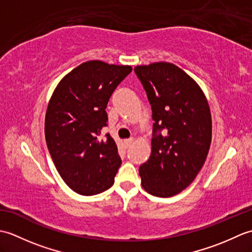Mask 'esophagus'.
Wrapping results in <instances>:
<instances>
[{
  "label": "esophagus",
  "instance_id": "1",
  "mask_svg": "<svg viewBox=\"0 0 252 252\" xmlns=\"http://www.w3.org/2000/svg\"><path fill=\"white\" fill-rule=\"evenodd\" d=\"M133 141H134V140H133V138H127V140H126V141H125L126 146V147H129V146L131 145V144L133 143Z\"/></svg>",
  "mask_w": 252,
  "mask_h": 252
}]
</instances>
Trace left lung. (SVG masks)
I'll return each mask as SVG.
<instances>
[{
  "mask_svg": "<svg viewBox=\"0 0 252 252\" xmlns=\"http://www.w3.org/2000/svg\"><path fill=\"white\" fill-rule=\"evenodd\" d=\"M153 111L152 154L140 167L142 186L171 197L195 180L211 144L210 108L200 87L171 63L134 68Z\"/></svg>",
  "mask_w": 252,
  "mask_h": 252,
  "instance_id": "left-lung-1",
  "label": "left lung"
}]
</instances>
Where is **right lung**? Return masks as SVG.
Returning <instances> with one entry per match:
<instances>
[{
    "label": "right lung",
    "mask_w": 252,
    "mask_h": 252,
    "mask_svg": "<svg viewBox=\"0 0 252 252\" xmlns=\"http://www.w3.org/2000/svg\"><path fill=\"white\" fill-rule=\"evenodd\" d=\"M131 66L90 61L58 83L45 115V140L62 179L80 195L92 196L112 186L121 158L107 126L106 107Z\"/></svg>",
    "instance_id": "obj_1"
}]
</instances>
